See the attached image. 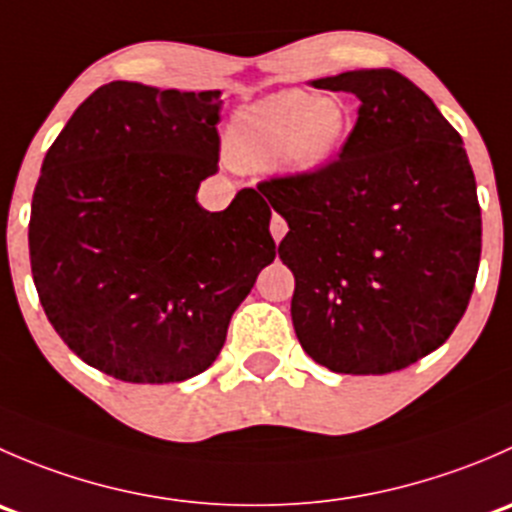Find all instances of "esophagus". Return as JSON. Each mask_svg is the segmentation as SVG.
Here are the masks:
<instances>
[{"instance_id":"obj_1","label":"esophagus","mask_w":512,"mask_h":512,"mask_svg":"<svg viewBox=\"0 0 512 512\" xmlns=\"http://www.w3.org/2000/svg\"><path fill=\"white\" fill-rule=\"evenodd\" d=\"M270 232H272V237H275V242H280L282 237L287 235V223H285V218H280V215H272V223H270Z\"/></svg>"}]
</instances>
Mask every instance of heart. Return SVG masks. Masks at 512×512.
<instances>
[{"label": "heart", "mask_w": 512, "mask_h": 512, "mask_svg": "<svg viewBox=\"0 0 512 512\" xmlns=\"http://www.w3.org/2000/svg\"><path fill=\"white\" fill-rule=\"evenodd\" d=\"M349 126L352 113L342 98L277 91L235 113L227 148L240 165L277 163L289 175H312L332 163Z\"/></svg>", "instance_id": "b5f03b06"}]
</instances>
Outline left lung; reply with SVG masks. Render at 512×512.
<instances>
[{
	"label": "left lung",
	"instance_id": "left-lung-1",
	"mask_svg": "<svg viewBox=\"0 0 512 512\" xmlns=\"http://www.w3.org/2000/svg\"><path fill=\"white\" fill-rule=\"evenodd\" d=\"M361 101L342 156L260 183L287 220L302 349L337 374H391L441 347L480 262L476 175L436 103L394 69L309 81Z\"/></svg>",
	"mask_w": 512,
	"mask_h": 512
}]
</instances>
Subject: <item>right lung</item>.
I'll return each mask as SVG.
<instances>
[{
    "mask_svg": "<svg viewBox=\"0 0 512 512\" xmlns=\"http://www.w3.org/2000/svg\"><path fill=\"white\" fill-rule=\"evenodd\" d=\"M220 91L111 81L41 163L29 257L41 307L81 361L128 384L203 374L275 260L270 205L198 203L218 170Z\"/></svg>",
    "mask_w": 512,
    "mask_h": 512,
    "instance_id": "add662e5",
    "label": "right lung"
}]
</instances>
